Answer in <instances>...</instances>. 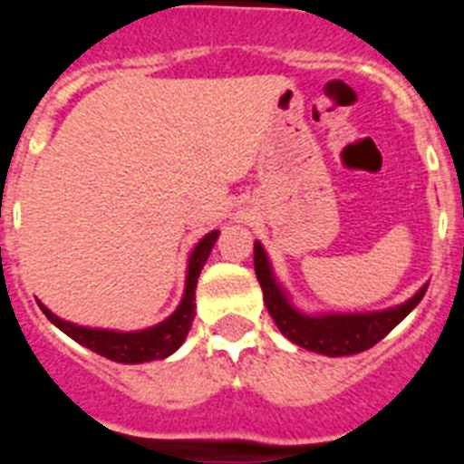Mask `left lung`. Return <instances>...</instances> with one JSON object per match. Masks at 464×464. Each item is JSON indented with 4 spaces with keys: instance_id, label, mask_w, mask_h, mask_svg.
I'll return each mask as SVG.
<instances>
[{
    "instance_id": "1",
    "label": "left lung",
    "mask_w": 464,
    "mask_h": 464,
    "mask_svg": "<svg viewBox=\"0 0 464 464\" xmlns=\"http://www.w3.org/2000/svg\"><path fill=\"white\" fill-rule=\"evenodd\" d=\"M253 262H256L265 304L283 337L306 351L330 355V358L362 353L379 343L392 327L400 325L416 309L428 290V283H425L407 302L388 306V309L358 311V314H325V311L311 314L295 304L285 285L278 281L272 260L260 241L253 246Z\"/></svg>"
}]
</instances>
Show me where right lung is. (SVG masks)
<instances>
[{
  "label": "right lung",
  "mask_w": 464,
  "mask_h": 464,
  "mask_svg": "<svg viewBox=\"0 0 464 464\" xmlns=\"http://www.w3.org/2000/svg\"><path fill=\"white\" fill-rule=\"evenodd\" d=\"M218 235L220 229H211L208 235H204L202 239L192 246L190 256H188L186 288H183L181 302L158 325L143 327V330H109V327H88L64 321V318L53 314L46 304L39 302L41 311L46 314V318L53 325L60 327L73 342L90 348L97 355L113 360V362L141 364L150 362V360L169 358V355H174L183 346L188 332H190L192 318H195V302L192 299H195L197 278L202 274Z\"/></svg>",
  "instance_id": "obj_1"
}]
</instances>
